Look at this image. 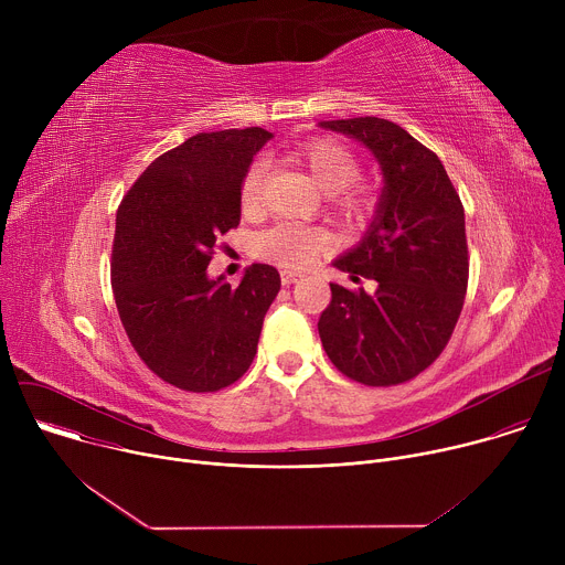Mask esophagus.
I'll return each instance as SVG.
<instances>
[{
	"instance_id": "obj_1",
	"label": "esophagus",
	"mask_w": 565,
	"mask_h": 565,
	"mask_svg": "<svg viewBox=\"0 0 565 565\" xmlns=\"http://www.w3.org/2000/svg\"><path fill=\"white\" fill-rule=\"evenodd\" d=\"M301 279H303V275L297 273V270H281V284H284V286L297 284V281H301Z\"/></svg>"
}]
</instances>
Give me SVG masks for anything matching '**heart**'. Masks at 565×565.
Returning <instances> with one entry per match:
<instances>
[{"mask_svg": "<svg viewBox=\"0 0 565 565\" xmlns=\"http://www.w3.org/2000/svg\"><path fill=\"white\" fill-rule=\"evenodd\" d=\"M297 158L308 170L315 185L329 194L335 205L349 216H364L371 207V199L351 190V185L360 177L358 156L333 138H312L303 142L297 151ZM266 181V166L255 163L244 177L238 190V205L246 216H253L262 207V190ZM327 232L310 225L297 223H277L264 232H259L253 241L255 255L281 266L301 268L308 266L327 246Z\"/></svg>", "mask_w": 565, "mask_h": 565, "instance_id": "heart-1", "label": "heart"}]
</instances>
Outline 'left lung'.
Masks as SVG:
<instances>
[{"instance_id":"left-lung-1","label":"left lung","mask_w":565,"mask_h":565,"mask_svg":"<svg viewBox=\"0 0 565 565\" xmlns=\"http://www.w3.org/2000/svg\"><path fill=\"white\" fill-rule=\"evenodd\" d=\"M317 127L362 142L382 170V192L360 244L333 266L375 279L373 295L331 284L317 329L331 362L369 386L407 382L447 347L462 310L469 262L465 210L440 158L384 118Z\"/></svg>"}]
</instances>
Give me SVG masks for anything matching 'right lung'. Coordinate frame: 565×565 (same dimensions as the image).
Returning <instances> with one entry per match:
<instances>
[{
	"label": "right lung",
	"instance_id": "right-lung-1",
	"mask_svg": "<svg viewBox=\"0 0 565 565\" xmlns=\"http://www.w3.org/2000/svg\"><path fill=\"white\" fill-rule=\"evenodd\" d=\"M262 127L196 134L158 156L116 214L111 286L140 360L183 391H218L248 371L281 279L253 264L241 284L212 279L216 238L241 221L238 190Z\"/></svg>",
	"mask_w": 565,
	"mask_h": 565
}]
</instances>
